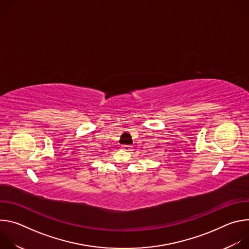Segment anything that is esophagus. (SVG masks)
<instances>
[{"instance_id":"1","label":"esophagus","mask_w":249,"mask_h":249,"mask_svg":"<svg viewBox=\"0 0 249 249\" xmlns=\"http://www.w3.org/2000/svg\"><path fill=\"white\" fill-rule=\"evenodd\" d=\"M121 148H122L124 151H126V152H131V151H132V146H130V145H122Z\"/></svg>"}]
</instances>
